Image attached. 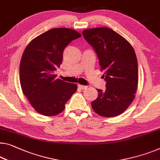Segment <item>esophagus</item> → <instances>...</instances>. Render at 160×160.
<instances>
[{
	"label": "esophagus",
	"mask_w": 160,
	"mask_h": 160,
	"mask_svg": "<svg viewBox=\"0 0 160 160\" xmlns=\"http://www.w3.org/2000/svg\"><path fill=\"white\" fill-rule=\"evenodd\" d=\"M78 88H80V89H82V90H85L88 88V86H86V85H80V84L78 85Z\"/></svg>",
	"instance_id": "esophagus-1"
}]
</instances>
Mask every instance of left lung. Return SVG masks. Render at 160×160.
<instances>
[{"label": "left lung", "mask_w": 160, "mask_h": 160, "mask_svg": "<svg viewBox=\"0 0 160 160\" xmlns=\"http://www.w3.org/2000/svg\"><path fill=\"white\" fill-rule=\"evenodd\" d=\"M83 37L93 47L104 71L106 90L91 103L95 113L113 117L123 113L135 98L138 84V63L134 49L122 36L107 27L85 29Z\"/></svg>", "instance_id": "obj_1"}]
</instances>
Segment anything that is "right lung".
Returning <instances> with one entry per match:
<instances>
[{"label":"right lung","mask_w":160,"mask_h":160,"mask_svg":"<svg viewBox=\"0 0 160 160\" xmlns=\"http://www.w3.org/2000/svg\"><path fill=\"white\" fill-rule=\"evenodd\" d=\"M68 28H54L32 39L26 47L19 68L21 89L34 110L43 116L60 113L78 86L56 79L65 47L81 37Z\"/></svg>","instance_id":"1"}]
</instances>
